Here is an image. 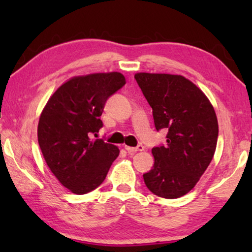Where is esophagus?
I'll return each instance as SVG.
<instances>
[{
    "label": "esophagus",
    "instance_id": "esophagus-1",
    "mask_svg": "<svg viewBox=\"0 0 252 252\" xmlns=\"http://www.w3.org/2000/svg\"><path fill=\"white\" fill-rule=\"evenodd\" d=\"M126 148V150L129 152V153H134V152H138V151H143L144 150V147L143 146H141V144H140V146H138V147H135V148H133V147H127V146H126L125 147Z\"/></svg>",
    "mask_w": 252,
    "mask_h": 252
}]
</instances>
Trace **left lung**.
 Here are the masks:
<instances>
[{"label":"left lung","instance_id":"8db88e82","mask_svg":"<svg viewBox=\"0 0 252 252\" xmlns=\"http://www.w3.org/2000/svg\"><path fill=\"white\" fill-rule=\"evenodd\" d=\"M152 108L156 129H168L167 144L152 149L153 168L143 174L152 193L165 199L187 194L215 156L219 126L207 95L182 75L135 73Z\"/></svg>","mask_w":252,"mask_h":252}]
</instances>
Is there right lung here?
<instances>
[{
	"instance_id": "add662e5",
	"label": "right lung",
	"mask_w": 252,
	"mask_h": 252,
	"mask_svg": "<svg viewBox=\"0 0 252 252\" xmlns=\"http://www.w3.org/2000/svg\"><path fill=\"white\" fill-rule=\"evenodd\" d=\"M126 84L120 72L73 76L58 88L40 116L37 140L51 172L75 194L94 190L104 181L120 150L102 139L105 101Z\"/></svg>"
}]
</instances>
